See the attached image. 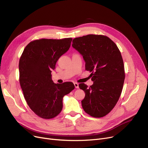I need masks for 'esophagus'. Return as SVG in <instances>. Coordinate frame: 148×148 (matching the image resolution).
<instances>
[{
	"label": "esophagus",
	"instance_id": "34e87169",
	"mask_svg": "<svg viewBox=\"0 0 148 148\" xmlns=\"http://www.w3.org/2000/svg\"><path fill=\"white\" fill-rule=\"evenodd\" d=\"M74 84L75 88H77V89L79 88V83H74Z\"/></svg>",
	"mask_w": 148,
	"mask_h": 148
}]
</instances>
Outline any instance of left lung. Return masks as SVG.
Listing matches in <instances>:
<instances>
[{"instance_id": "left-lung-1", "label": "left lung", "mask_w": 148, "mask_h": 148, "mask_svg": "<svg viewBox=\"0 0 148 148\" xmlns=\"http://www.w3.org/2000/svg\"><path fill=\"white\" fill-rule=\"evenodd\" d=\"M72 46L83 56L94 82L89 88L79 85L85 93L83 110L92 117H103L114 107L122 90L125 70L121 53L111 39L101 35L75 38Z\"/></svg>"}]
</instances>
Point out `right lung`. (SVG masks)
I'll return each instance as SVG.
<instances>
[{
	"label": "right lung",
	"mask_w": 148,
	"mask_h": 148,
	"mask_svg": "<svg viewBox=\"0 0 148 148\" xmlns=\"http://www.w3.org/2000/svg\"><path fill=\"white\" fill-rule=\"evenodd\" d=\"M73 39H40L31 41L19 61V82L27 104L43 119L55 118L62 111V100L75 88L72 82L54 83L51 71L59 58L71 46Z\"/></svg>",
	"instance_id": "right-lung-1"
}]
</instances>
